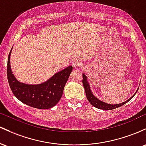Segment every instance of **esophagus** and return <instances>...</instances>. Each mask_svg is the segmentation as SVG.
<instances>
[{"instance_id": "34e87169", "label": "esophagus", "mask_w": 146, "mask_h": 146, "mask_svg": "<svg viewBox=\"0 0 146 146\" xmlns=\"http://www.w3.org/2000/svg\"><path fill=\"white\" fill-rule=\"evenodd\" d=\"M72 65L74 68H77L78 67H79L81 65V62L77 59H75L72 62Z\"/></svg>"}]
</instances>
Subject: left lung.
<instances>
[{"mask_svg": "<svg viewBox=\"0 0 146 146\" xmlns=\"http://www.w3.org/2000/svg\"><path fill=\"white\" fill-rule=\"evenodd\" d=\"M83 87H84V88H85V91H86V97H87V99H88V101H89V102L90 103V104L92 105L94 107L96 108L101 109V110H110L117 108H119V107H121V106H122L123 105L125 104L126 103L128 102V101H130L131 99H132V98L134 97V96L136 94V93L137 92V91H138V90H139V88H138V89H137V90L136 91V92L134 94L133 96H132L130 99L127 100V101H124V102L121 103V104H114V105L108 104H106V103L104 102V101H101V100H99V99H97V98H96V96L93 94L92 92L91 89H90V86L89 83H88V80H87V76L84 74H83Z\"/></svg>", "mask_w": 146, "mask_h": 146, "instance_id": "8db88e82", "label": "left lung"}]
</instances>
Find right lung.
<instances>
[{
	"mask_svg": "<svg viewBox=\"0 0 146 146\" xmlns=\"http://www.w3.org/2000/svg\"><path fill=\"white\" fill-rule=\"evenodd\" d=\"M11 50L8 56L7 73L9 85L14 96L22 103L35 108L49 109L56 106L61 98L65 83L72 71V66L70 65L56 73L40 84H25L18 81L11 71Z\"/></svg>",
	"mask_w": 146,
	"mask_h": 146,
	"instance_id": "add662e5",
	"label": "right lung"
}]
</instances>
